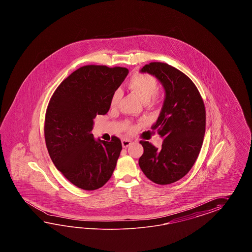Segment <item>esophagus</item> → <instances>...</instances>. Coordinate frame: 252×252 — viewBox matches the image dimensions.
<instances>
[{"instance_id": "obj_1", "label": "esophagus", "mask_w": 252, "mask_h": 252, "mask_svg": "<svg viewBox=\"0 0 252 252\" xmlns=\"http://www.w3.org/2000/svg\"><path fill=\"white\" fill-rule=\"evenodd\" d=\"M130 144H131V141L128 140V139H123V140H122V145H123V147L125 148V149L128 148V146Z\"/></svg>"}]
</instances>
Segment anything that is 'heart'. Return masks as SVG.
<instances>
[{"mask_svg":"<svg viewBox=\"0 0 252 252\" xmlns=\"http://www.w3.org/2000/svg\"><path fill=\"white\" fill-rule=\"evenodd\" d=\"M128 87L145 103L150 102L158 89V82L156 80L155 77L148 74L134 75L130 78V80L128 81ZM121 97H122L121 90H116L113 93V96L111 99L112 107H115L118 104ZM127 126L129 131H133L135 129V127L130 124H127Z\"/></svg>","mask_w":252,"mask_h":252,"instance_id":"heart-1","label":"heart"}]
</instances>
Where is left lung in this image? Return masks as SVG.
I'll return each instance as SVG.
<instances>
[{
    "label": "left lung",
    "mask_w": 252,
    "mask_h": 252,
    "mask_svg": "<svg viewBox=\"0 0 252 252\" xmlns=\"http://www.w3.org/2000/svg\"><path fill=\"white\" fill-rule=\"evenodd\" d=\"M139 72L155 76L165 91L160 113L151 126L163 139L162 147L158 149L149 141H140L144 152L139 158V166L156 184L177 182L192 168L203 145V99L191 79L169 64L153 62Z\"/></svg>",
    "instance_id": "left-lung-1"
}]
</instances>
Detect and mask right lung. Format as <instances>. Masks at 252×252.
Here are the masks:
<instances>
[{"instance_id": "1", "label": "right lung", "mask_w": 252, "mask_h": 252, "mask_svg": "<svg viewBox=\"0 0 252 252\" xmlns=\"http://www.w3.org/2000/svg\"><path fill=\"white\" fill-rule=\"evenodd\" d=\"M128 70L86 65L75 70L57 88L48 103L45 140L54 165L75 187L95 190L111 178L122 151L113 136L110 142L94 139L96 115H104L113 94Z\"/></svg>"}]
</instances>
